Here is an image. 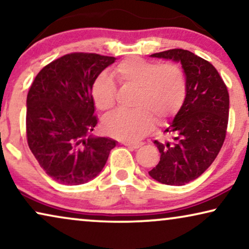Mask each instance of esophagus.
<instances>
[{
    "label": "esophagus",
    "instance_id": "obj_1",
    "mask_svg": "<svg viewBox=\"0 0 249 249\" xmlns=\"http://www.w3.org/2000/svg\"><path fill=\"white\" fill-rule=\"evenodd\" d=\"M124 145L127 146V147H129V148L137 149V148L141 147L142 144V142H124Z\"/></svg>",
    "mask_w": 249,
    "mask_h": 249
}]
</instances>
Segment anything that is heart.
Masks as SVG:
<instances>
[{
    "instance_id": "obj_1",
    "label": "heart",
    "mask_w": 249,
    "mask_h": 249,
    "mask_svg": "<svg viewBox=\"0 0 249 249\" xmlns=\"http://www.w3.org/2000/svg\"><path fill=\"white\" fill-rule=\"evenodd\" d=\"M121 86L137 89L135 111H115L104 119L107 135L125 142H136L154 128L155 118L171 117L186 98L187 81L181 68L173 63H158L130 57L113 71ZM91 97L97 108L107 111L115 101V85L107 73H101L91 87Z\"/></svg>"
}]
</instances>
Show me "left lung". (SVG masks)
<instances>
[{
	"instance_id": "8db88e82",
	"label": "left lung",
	"mask_w": 249,
	"mask_h": 249,
	"mask_svg": "<svg viewBox=\"0 0 249 249\" xmlns=\"http://www.w3.org/2000/svg\"><path fill=\"white\" fill-rule=\"evenodd\" d=\"M180 63L187 81L181 107L164 132L172 141L158 146L160 162L148 175L156 181L182 186L198 178L222 147L229 115V94L215 68L187 50L175 49L149 55Z\"/></svg>"
}]
</instances>
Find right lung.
I'll use <instances>...</instances> for the list:
<instances>
[{
    "mask_svg": "<svg viewBox=\"0 0 249 249\" xmlns=\"http://www.w3.org/2000/svg\"><path fill=\"white\" fill-rule=\"evenodd\" d=\"M115 57L71 53L44 67L27 95L30 151L51 178L83 185L100 175L118 142L90 135L97 124L91 87Z\"/></svg>",
    "mask_w": 249,
    "mask_h": 249,
    "instance_id": "obj_1",
    "label": "right lung"
}]
</instances>
